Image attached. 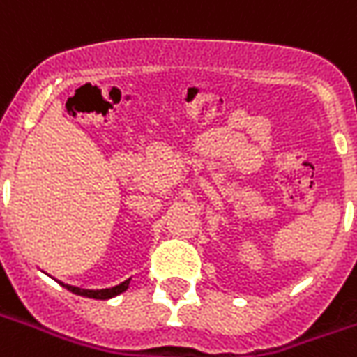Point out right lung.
I'll return each instance as SVG.
<instances>
[{
    "mask_svg": "<svg viewBox=\"0 0 357 357\" xmlns=\"http://www.w3.org/2000/svg\"><path fill=\"white\" fill-rule=\"evenodd\" d=\"M128 284H130V279H126L124 283L116 284V287H112V289H101V291L78 289V287H73V284H63V287L68 289L70 292H74V294H80V296H88V298H95V300H107V298H112V296H116V294H120V292H124L126 289H128Z\"/></svg>",
    "mask_w": 357,
    "mask_h": 357,
    "instance_id": "right-lung-1",
    "label": "right lung"
}]
</instances>
